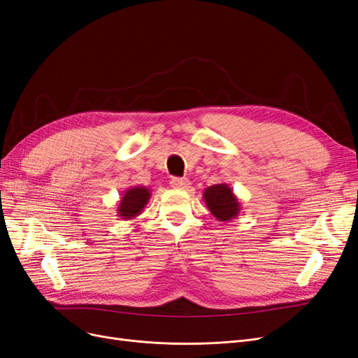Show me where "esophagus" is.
<instances>
[{
	"label": "esophagus",
	"mask_w": 358,
	"mask_h": 358,
	"mask_svg": "<svg viewBox=\"0 0 358 358\" xmlns=\"http://www.w3.org/2000/svg\"><path fill=\"white\" fill-rule=\"evenodd\" d=\"M171 186L174 189H181L186 190L190 187V181L187 178H172L171 180Z\"/></svg>",
	"instance_id": "34e87169"
}]
</instances>
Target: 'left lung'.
Returning <instances> with one entry per match:
<instances>
[{
  "mask_svg": "<svg viewBox=\"0 0 358 358\" xmlns=\"http://www.w3.org/2000/svg\"><path fill=\"white\" fill-rule=\"evenodd\" d=\"M203 201L218 221L229 222L241 214L242 205L229 184H214L203 192Z\"/></svg>",
  "mask_w": 358,
  "mask_h": 358,
  "instance_id": "8db88e82",
  "label": "left lung"
}]
</instances>
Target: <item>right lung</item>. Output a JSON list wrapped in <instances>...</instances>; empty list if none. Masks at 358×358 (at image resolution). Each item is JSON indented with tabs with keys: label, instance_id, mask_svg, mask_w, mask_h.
I'll return each mask as SVG.
<instances>
[{
	"label": "right lung",
	"instance_id": "right-lung-1",
	"mask_svg": "<svg viewBox=\"0 0 358 358\" xmlns=\"http://www.w3.org/2000/svg\"><path fill=\"white\" fill-rule=\"evenodd\" d=\"M150 190L144 186L129 187L124 192V196L117 203V217L122 220H132L143 213L144 206L148 205L150 199Z\"/></svg>",
	"mask_w": 358,
	"mask_h": 358
}]
</instances>
